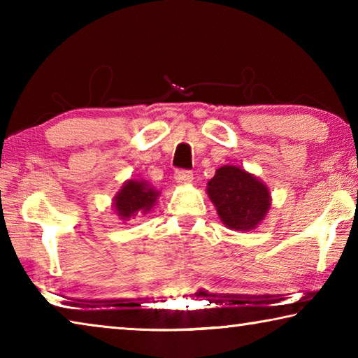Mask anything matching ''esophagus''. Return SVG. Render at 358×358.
Instances as JSON below:
<instances>
[{
	"mask_svg": "<svg viewBox=\"0 0 358 358\" xmlns=\"http://www.w3.org/2000/svg\"><path fill=\"white\" fill-rule=\"evenodd\" d=\"M175 181L180 185H187L192 181V172L191 171H185V169H178L175 172Z\"/></svg>",
	"mask_w": 358,
	"mask_h": 358,
	"instance_id": "obj_1",
	"label": "esophagus"
}]
</instances>
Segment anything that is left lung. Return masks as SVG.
Returning <instances> with one entry per match:
<instances>
[{
  "label": "left lung",
  "instance_id": "obj_1",
  "mask_svg": "<svg viewBox=\"0 0 358 358\" xmlns=\"http://www.w3.org/2000/svg\"><path fill=\"white\" fill-rule=\"evenodd\" d=\"M207 192L221 221L234 230L257 227L270 208L266 186L235 166L217 169L215 177L208 181Z\"/></svg>",
  "mask_w": 358,
  "mask_h": 358
}]
</instances>
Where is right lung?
<instances>
[{
    "instance_id": "1",
    "label": "right lung",
    "mask_w": 358,
    "mask_h": 358,
    "mask_svg": "<svg viewBox=\"0 0 358 358\" xmlns=\"http://www.w3.org/2000/svg\"><path fill=\"white\" fill-rule=\"evenodd\" d=\"M157 192L145 183V181H132L121 187V191L115 197V210L123 220L134 216L137 211L147 213L156 202Z\"/></svg>"
}]
</instances>
